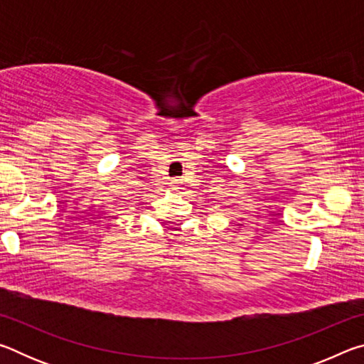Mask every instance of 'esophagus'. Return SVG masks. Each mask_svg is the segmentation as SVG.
Segmentation results:
<instances>
[{"instance_id":"34e87169","label":"esophagus","mask_w":364,"mask_h":364,"mask_svg":"<svg viewBox=\"0 0 364 364\" xmlns=\"http://www.w3.org/2000/svg\"><path fill=\"white\" fill-rule=\"evenodd\" d=\"M171 189H178V184H176V183L171 184Z\"/></svg>"}]
</instances>
